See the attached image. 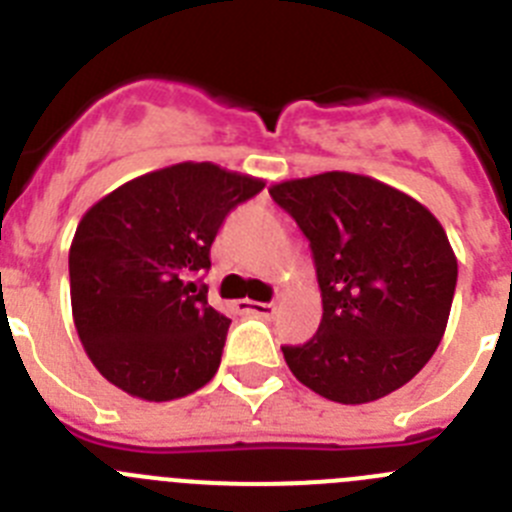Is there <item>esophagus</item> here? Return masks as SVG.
<instances>
[{
	"instance_id": "34e87169",
	"label": "esophagus",
	"mask_w": 512,
	"mask_h": 512,
	"mask_svg": "<svg viewBox=\"0 0 512 512\" xmlns=\"http://www.w3.org/2000/svg\"><path fill=\"white\" fill-rule=\"evenodd\" d=\"M235 307L241 312H248V315H261V318H271L277 312V305L274 302H253V300H241L235 302Z\"/></svg>"
}]
</instances>
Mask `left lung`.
Returning <instances> with one entry per match:
<instances>
[{
  "instance_id": "obj_1",
  "label": "left lung",
  "mask_w": 512,
  "mask_h": 512,
  "mask_svg": "<svg viewBox=\"0 0 512 512\" xmlns=\"http://www.w3.org/2000/svg\"><path fill=\"white\" fill-rule=\"evenodd\" d=\"M269 194L310 241L323 297L318 333L282 346L292 374L343 405L400 390L449 323L456 256L441 223L400 189L348 171L274 184Z\"/></svg>"
}]
</instances>
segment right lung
<instances>
[{
    "label": "right lung",
    "instance_id": "1",
    "mask_svg": "<svg viewBox=\"0 0 512 512\" xmlns=\"http://www.w3.org/2000/svg\"><path fill=\"white\" fill-rule=\"evenodd\" d=\"M261 179L215 164L143 174L89 207L69 251L71 310L107 382L148 402L192 395L215 377L230 320L192 282L233 207Z\"/></svg>",
    "mask_w": 512,
    "mask_h": 512
}]
</instances>
